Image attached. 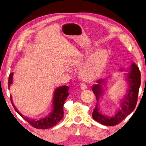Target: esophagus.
Segmentation results:
<instances>
[{
	"mask_svg": "<svg viewBox=\"0 0 146 146\" xmlns=\"http://www.w3.org/2000/svg\"><path fill=\"white\" fill-rule=\"evenodd\" d=\"M80 88H81V89H82V90H86V89L88 88V86L85 83L82 82V83L80 84Z\"/></svg>",
	"mask_w": 146,
	"mask_h": 146,
	"instance_id": "34e87169",
	"label": "esophagus"
}]
</instances>
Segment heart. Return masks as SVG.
I'll list each match as a JSON object with an SVG mask.
<instances>
[{"instance_id":"b5f03b06","label":"heart","mask_w":146,"mask_h":146,"mask_svg":"<svg viewBox=\"0 0 146 146\" xmlns=\"http://www.w3.org/2000/svg\"><path fill=\"white\" fill-rule=\"evenodd\" d=\"M108 59V53L105 49H100L96 51L91 55L82 67L81 75L88 80L97 76L102 72ZM84 63V59H80L79 65Z\"/></svg>"}]
</instances>
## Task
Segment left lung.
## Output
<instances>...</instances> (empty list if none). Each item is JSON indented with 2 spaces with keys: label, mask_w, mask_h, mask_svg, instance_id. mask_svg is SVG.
Listing matches in <instances>:
<instances>
[{
  "label": "left lung",
  "mask_w": 146,
  "mask_h": 146,
  "mask_svg": "<svg viewBox=\"0 0 146 146\" xmlns=\"http://www.w3.org/2000/svg\"><path fill=\"white\" fill-rule=\"evenodd\" d=\"M131 70L127 73V80L129 82V89H128L127 94L122 103V109L118 111L115 117L108 118L98 111V100L100 96L102 95V87L101 84L102 83V80L98 81V84H95L92 88V91L97 98V104L95 109L93 110L92 117L96 121L100 122L105 125H117L120 123L123 120H124L133 110H135L137 103L138 91L140 86V72L139 68L137 67L135 63H133Z\"/></svg>",
  "instance_id": "8db88e82"
}]
</instances>
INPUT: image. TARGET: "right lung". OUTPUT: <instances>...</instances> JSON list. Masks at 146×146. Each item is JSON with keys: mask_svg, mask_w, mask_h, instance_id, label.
<instances>
[{"mask_svg": "<svg viewBox=\"0 0 146 146\" xmlns=\"http://www.w3.org/2000/svg\"><path fill=\"white\" fill-rule=\"evenodd\" d=\"M13 73H11L9 74V79H8V88L9 89V86L12 84V80H13ZM69 87L67 86H64L62 87L58 88L55 91L53 97V110L52 113L50 115H48L44 118H41L40 120H33L28 117H24V116L20 113L18 110H17L12 103L11 96H10L11 101L12 104L13 106V108L15 110L17 113L23 117L24 120H26L31 126L36 128V129H48V128L52 127L55 126L56 124L60 122V120L64 117V110H63V106L64 102L68 96L69 95L68 92Z\"/></svg>", "mask_w": 146, "mask_h": 146, "instance_id": "add662e5", "label": "right lung"}]
</instances>
